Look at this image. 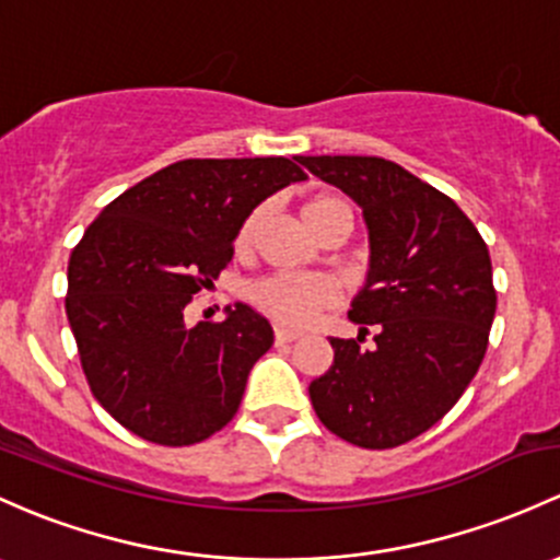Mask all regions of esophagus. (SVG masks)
Returning <instances> with one entry per match:
<instances>
[{
    "instance_id": "obj_1",
    "label": "esophagus",
    "mask_w": 560,
    "mask_h": 560,
    "mask_svg": "<svg viewBox=\"0 0 560 560\" xmlns=\"http://www.w3.org/2000/svg\"><path fill=\"white\" fill-rule=\"evenodd\" d=\"M273 338H276V343H279V346H284V343H295V340L300 338V335H298V332H292V329L276 327Z\"/></svg>"
}]
</instances>
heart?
I'll use <instances>...</instances> for the list:
<instances>
[{
	"instance_id": "heart-1",
	"label": "heart",
	"mask_w": 560,
	"mask_h": 560,
	"mask_svg": "<svg viewBox=\"0 0 560 560\" xmlns=\"http://www.w3.org/2000/svg\"><path fill=\"white\" fill-rule=\"evenodd\" d=\"M343 206L338 198L319 196L311 198L303 206V220L305 225L314 228L327 211ZM265 209H255L244 220L238 231V246H249L255 241L257 231L262 225ZM252 300H255L257 308L262 314H268L270 319L279 322V325L300 329L308 327L311 322L319 316V311L329 308V305L338 303V287L325 276H270V279L257 281L252 287Z\"/></svg>"
}]
</instances>
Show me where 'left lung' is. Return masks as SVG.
I'll return each mask as SVG.
<instances>
[{
  "label": "left lung",
  "instance_id": "8db88e82",
  "mask_svg": "<svg viewBox=\"0 0 560 560\" xmlns=\"http://www.w3.org/2000/svg\"><path fill=\"white\" fill-rule=\"evenodd\" d=\"M362 209L370 265L351 300L359 335L332 338L329 370L311 381L316 416L359 448L419 438L456 405L488 346L497 292L486 241L469 217L384 158H298Z\"/></svg>",
  "mask_w": 560,
  "mask_h": 560
}]
</instances>
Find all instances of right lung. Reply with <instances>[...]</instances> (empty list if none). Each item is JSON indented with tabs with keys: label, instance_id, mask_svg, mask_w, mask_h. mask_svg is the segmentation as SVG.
<instances>
[{
	"label": "right lung",
	"instance_id": "add662e5",
	"mask_svg": "<svg viewBox=\"0 0 560 560\" xmlns=\"http://www.w3.org/2000/svg\"><path fill=\"white\" fill-rule=\"evenodd\" d=\"M295 160L172 163L117 196L74 246L67 316L82 370L102 408L141 440L201 443L238 410L273 327L246 303L196 327L185 308L233 260L246 217L308 179Z\"/></svg>",
	"mask_w": 560,
	"mask_h": 560
}]
</instances>
